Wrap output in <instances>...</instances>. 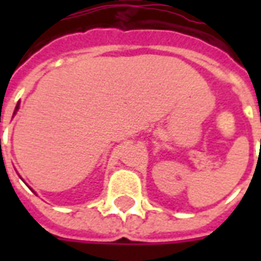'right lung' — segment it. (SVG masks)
<instances>
[{"label":"right lung","instance_id":"right-lung-1","mask_svg":"<svg viewBox=\"0 0 261 261\" xmlns=\"http://www.w3.org/2000/svg\"><path fill=\"white\" fill-rule=\"evenodd\" d=\"M18 110H19V102L16 103V108H15V112H14V114H16V112H18Z\"/></svg>","mask_w":261,"mask_h":261}]
</instances>
